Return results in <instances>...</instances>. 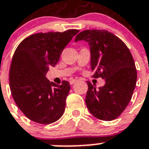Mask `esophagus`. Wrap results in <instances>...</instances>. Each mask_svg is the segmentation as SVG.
Returning a JSON list of instances; mask_svg holds the SVG:
<instances>
[{"label": "esophagus", "mask_w": 149, "mask_h": 149, "mask_svg": "<svg viewBox=\"0 0 149 149\" xmlns=\"http://www.w3.org/2000/svg\"><path fill=\"white\" fill-rule=\"evenodd\" d=\"M76 82H77V79H71L70 81V85H72V84H74Z\"/></svg>", "instance_id": "esophagus-1"}]
</instances>
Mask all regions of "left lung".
<instances>
[{"label":"left lung","instance_id":"left-lung-1","mask_svg":"<svg viewBox=\"0 0 149 149\" xmlns=\"http://www.w3.org/2000/svg\"><path fill=\"white\" fill-rule=\"evenodd\" d=\"M79 40L89 43L92 70L95 72L93 77L106 81L105 86L99 89L87 82V108L95 118L113 120L126 108L136 85L133 57L125 43L108 31H82L75 38V42Z\"/></svg>","mask_w":149,"mask_h":149}]
</instances>
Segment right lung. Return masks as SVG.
<instances>
[{
  "label": "right lung",
  "mask_w": 149,
  "mask_h": 149,
  "mask_svg": "<svg viewBox=\"0 0 149 149\" xmlns=\"http://www.w3.org/2000/svg\"><path fill=\"white\" fill-rule=\"evenodd\" d=\"M79 31L35 33L24 39L14 52L10 70L12 96L18 108L35 123L50 124L63 114L70 83L63 81L57 85L46 75Z\"/></svg>",
  "instance_id": "obj_1"
}]
</instances>
